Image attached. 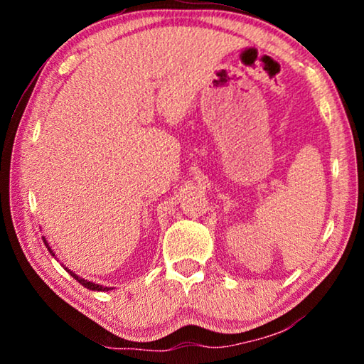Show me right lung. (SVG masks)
<instances>
[{"label": "right lung", "instance_id": "1", "mask_svg": "<svg viewBox=\"0 0 364 364\" xmlns=\"http://www.w3.org/2000/svg\"><path fill=\"white\" fill-rule=\"evenodd\" d=\"M43 242H45V245L48 247V250H49V254L51 255H54L53 254V250L49 249V245H48V242H46V239H43ZM69 273L72 274V278H75L80 284L82 286H85V287H88V289H91V291H109V287H102V286H100V284H95V282H90V281H85V279H82V278H78V276L73 273V271H69Z\"/></svg>", "mask_w": 364, "mask_h": 364}]
</instances>
